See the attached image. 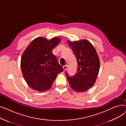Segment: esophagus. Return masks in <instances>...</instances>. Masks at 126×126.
Segmentation results:
<instances>
[{
	"label": "esophagus",
	"instance_id": "esophagus-1",
	"mask_svg": "<svg viewBox=\"0 0 126 126\" xmlns=\"http://www.w3.org/2000/svg\"><path fill=\"white\" fill-rule=\"evenodd\" d=\"M63 69H64V70H66L68 69V65H64L63 66Z\"/></svg>",
	"mask_w": 126,
	"mask_h": 126
}]
</instances>
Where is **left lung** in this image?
<instances>
[{
    "label": "left lung",
    "mask_w": 126,
    "mask_h": 126,
    "mask_svg": "<svg viewBox=\"0 0 126 126\" xmlns=\"http://www.w3.org/2000/svg\"><path fill=\"white\" fill-rule=\"evenodd\" d=\"M67 43L77 58L78 69L74 76L67 73L70 87L77 92H84L94 85L100 70V60L92 44L86 40Z\"/></svg>",
    "instance_id": "8db88e82"
}]
</instances>
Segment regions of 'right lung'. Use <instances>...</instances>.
Returning <instances> with one entry per match:
<instances>
[{"label": "right lung", "mask_w": 126, "mask_h": 126, "mask_svg": "<svg viewBox=\"0 0 126 126\" xmlns=\"http://www.w3.org/2000/svg\"><path fill=\"white\" fill-rule=\"evenodd\" d=\"M60 41L58 37L49 40L38 37L33 40L23 53L20 64L22 75L32 89L38 91L48 90L57 75L63 71L52 53L53 48Z\"/></svg>", "instance_id": "1"}]
</instances>
